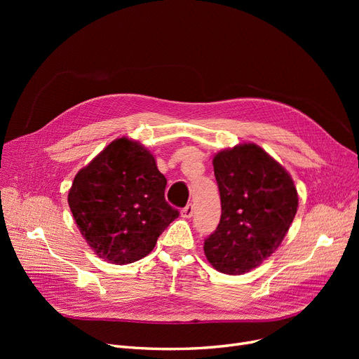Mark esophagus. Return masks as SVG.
I'll return each instance as SVG.
<instances>
[{"instance_id":"esophagus-1","label":"esophagus","mask_w":359,"mask_h":359,"mask_svg":"<svg viewBox=\"0 0 359 359\" xmlns=\"http://www.w3.org/2000/svg\"><path fill=\"white\" fill-rule=\"evenodd\" d=\"M192 215H194V205H192V203L186 205L184 208L182 210V217H183V218H191Z\"/></svg>"}]
</instances>
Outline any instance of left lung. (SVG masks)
Here are the masks:
<instances>
[{
  "instance_id": "8db88e82",
  "label": "left lung",
  "mask_w": 359,
  "mask_h": 359,
  "mask_svg": "<svg viewBox=\"0 0 359 359\" xmlns=\"http://www.w3.org/2000/svg\"><path fill=\"white\" fill-rule=\"evenodd\" d=\"M212 164L221 219L203 250L217 271L241 275L279 248L297 214V189L287 170L252 142L219 151Z\"/></svg>"
}]
</instances>
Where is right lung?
I'll return each instance as SVG.
<instances>
[{
  "label": "right lung",
  "mask_w": 359,
  "mask_h": 359,
  "mask_svg": "<svg viewBox=\"0 0 359 359\" xmlns=\"http://www.w3.org/2000/svg\"><path fill=\"white\" fill-rule=\"evenodd\" d=\"M165 184L154 156L138 141L122 137L75 175L68 205L94 253L128 265L153 250L179 217L165 202Z\"/></svg>",
  "instance_id": "1"
}]
</instances>
